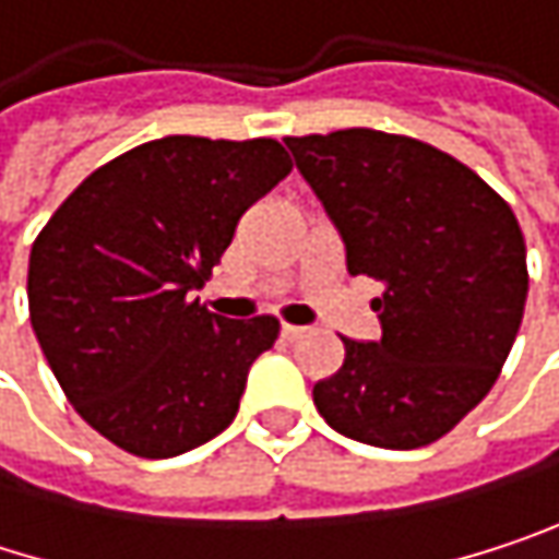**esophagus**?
I'll return each instance as SVG.
<instances>
[{
    "label": "esophagus",
    "mask_w": 559,
    "mask_h": 559,
    "mask_svg": "<svg viewBox=\"0 0 559 559\" xmlns=\"http://www.w3.org/2000/svg\"><path fill=\"white\" fill-rule=\"evenodd\" d=\"M304 333H307V326H294V323H284V326H281V336H284V340H290V343H294V340H300Z\"/></svg>",
    "instance_id": "obj_1"
}]
</instances>
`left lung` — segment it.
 <instances>
[{
  "label": "left lung",
  "instance_id": "left-lung-1",
  "mask_svg": "<svg viewBox=\"0 0 559 559\" xmlns=\"http://www.w3.org/2000/svg\"><path fill=\"white\" fill-rule=\"evenodd\" d=\"M343 236L349 275L382 281V336H343V369L313 385L343 437L417 450L496 385L527 297L524 236L502 197L453 155L376 129L284 139Z\"/></svg>",
  "mask_w": 559,
  "mask_h": 559
}]
</instances>
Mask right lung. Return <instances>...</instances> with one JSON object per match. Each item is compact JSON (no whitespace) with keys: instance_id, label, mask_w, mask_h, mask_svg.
<instances>
[{"instance_id":"add662e5","label":"right lung","mask_w":559,"mask_h":559,"mask_svg":"<svg viewBox=\"0 0 559 559\" xmlns=\"http://www.w3.org/2000/svg\"><path fill=\"white\" fill-rule=\"evenodd\" d=\"M290 168L275 139H155L93 170L38 233L35 336L73 411L119 450L168 460L233 424L281 323L226 320L187 294Z\"/></svg>"}]
</instances>
